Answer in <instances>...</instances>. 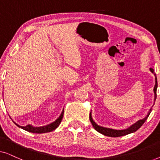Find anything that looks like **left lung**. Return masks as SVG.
Listing matches in <instances>:
<instances>
[{"mask_svg":"<svg viewBox=\"0 0 160 160\" xmlns=\"http://www.w3.org/2000/svg\"><path fill=\"white\" fill-rule=\"evenodd\" d=\"M150 71L152 73H154V70L152 68H150ZM155 76V86L154 88V101L156 100L157 98V79L156 77V74H154ZM152 110V107L150 108L149 111H148L147 116L145 118H143V119H140L138 121L135 122L133 124H132L130 127H129L128 128L124 129V130H114V129H111V128H104V127H101L98 125L97 124L94 122V120L92 119V113L90 112L89 113V120H90L92 124L93 128H95V130L98 131V132L101 133V134L106 135V136H109V137H119V136H123V135H126L130 134V133H132L137 131L138 129L141 128V127L143 125L144 122H146V120L147 119V118L148 116H149L151 111Z\"/></svg>","mask_w":160,"mask_h":160,"instance_id":"left-lung-1","label":"left lung"}]
</instances>
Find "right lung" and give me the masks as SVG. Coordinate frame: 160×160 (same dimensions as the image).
<instances>
[{"mask_svg":"<svg viewBox=\"0 0 160 160\" xmlns=\"http://www.w3.org/2000/svg\"><path fill=\"white\" fill-rule=\"evenodd\" d=\"M63 113H64V110L62 111V113H61L60 117H59L58 119L55 120V121L53 122L51 124H47V125L42 126V127H33V126L30 125V124H28V125H26L25 127H22V126H20V125H19V124H16L14 122V123L16 124L17 127H19V128L23 129V130H25L30 132H32V133L49 132H52V131L54 130L59 125H60V122L62 119Z\"/></svg>","mask_w":160,"mask_h":160,"instance_id":"add662e5","label":"right lung"}]
</instances>
